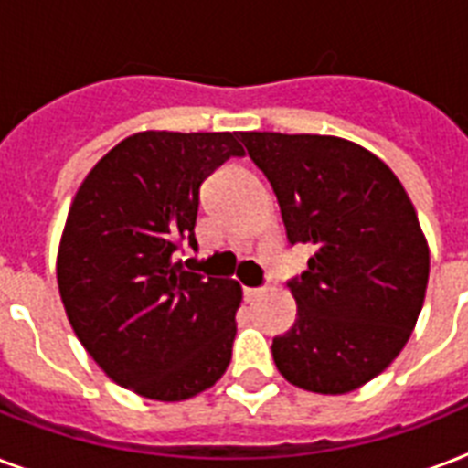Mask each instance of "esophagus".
Instances as JSON below:
<instances>
[{
    "mask_svg": "<svg viewBox=\"0 0 468 468\" xmlns=\"http://www.w3.org/2000/svg\"><path fill=\"white\" fill-rule=\"evenodd\" d=\"M262 292V286H245V289H242V296H245V301H255Z\"/></svg>",
    "mask_w": 468,
    "mask_h": 468,
    "instance_id": "34e87169",
    "label": "esophagus"
}]
</instances>
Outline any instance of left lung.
Wrapping results in <instances>:
<instances>
[{"label": "left lung", "instance_id": "1", "mask_svg": "<svg viewBox=\"0 0 468 468\" xmlns=\"http://www.w3.org/2000/svg\"><path fill=\"white\" fill-rule=\"evenodd\" d=\"M277 194L289 245H313L286 282L296 323L271 340L289 384L347 393L399 356L420 315L430 252L410 198L369 150L333 135L240 133Z\"/></svg>", "mask_w": 468, "mask_h": 468}]
</instances>
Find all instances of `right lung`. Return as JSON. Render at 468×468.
Wrapping results in <instances>:
<instances>
[{"label": "right lung", "mask_w": 468, "mask_h": 468, "mask_svg": "<svg viewBox=\"0 0 468 468\" xmlns=\"http://www.w3.org/2000/svg\"><path fill=\"white\" fill-rule=\"evenodd\" d=\"M242 155L238 133H135L72 201L58 252L62 306L91 359L145 399H191L230 364L240 284L189 271L179 250L198 248L206 176Z\"/></svg>", "instance_id": "right-lung-1"}]
</instances>
